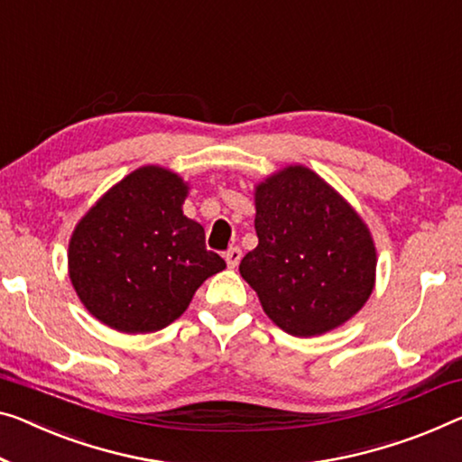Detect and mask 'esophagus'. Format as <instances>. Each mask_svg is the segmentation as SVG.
Instances as JSON below:
<instances>
[{
  "mask_svg": "<svg viewBox=\"0 0 462 462\" xmlns=\"http://www.w3.org/2000/svg\"><path fill=\"white\" fill-rule=\"evenodd\" d=\"M225 260H226V266L229 268H237L239 260H241V250L239 247H231V250L225 252Z\"/></svg>",
  "mask_w": 462,
  "mask_h": 462,
  "instance_id": "1",
  "label": "esophagus"
}]
</instances>
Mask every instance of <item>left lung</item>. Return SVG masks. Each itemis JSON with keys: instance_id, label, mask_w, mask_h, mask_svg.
<instances>
[{"instance_id": "left-lung-1", "label": "left lung", "mask_w": 462, "mask_h": 462, "mask_svg": "<svg viewBox=\"0 0 462 462\" xmlns=\"http://www.w3.org/2000/svg\"><path fill=\"white\" fill-rule=\"evenodd\" d=\"M258 245L239 274L264 314L293 337L343 326L370 300L378 254L359 212L305 165H287L254 188Z\"/></svg>"}]
</instances>
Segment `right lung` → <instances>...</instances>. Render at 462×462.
<instances>
[{
  "mask_svg": "<svg viewBox=\"0 0 462 462\" xmlns=\"http://www.w3.org/2000/svg\"><path fill=\"white\" fill-rule=\"evenodd\" d=\"M180 173L144 165L92 204L74 226L68 273L98 322L146 335L175 322L225 260L204 245V226L183 215Z\"/></svg>",
  "mask_w": 462,
  "mask_h": 462,
  "instance_id": "1",
  "label": "right lung"
}]
</instances>
